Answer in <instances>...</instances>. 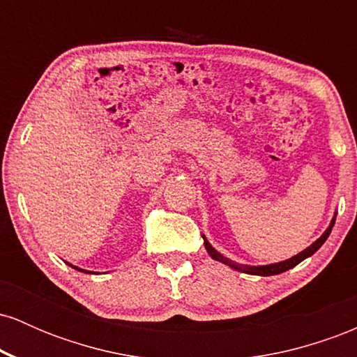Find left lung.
<instances>
[{
  "mask_svg": "<svg viewBox=\"0 0 357 357\" xmlns=\"http://www.w3.org/2000/svg\"><path fill=\"white\" fill-rule=\"evenodd\" d=\"M334 223H335V218L333 220V223H331V227L327 228L326 233H324V235L321 236V238H319L317 241H315V243L310 245L309 248H305L304 252H301V253H298V255L292 257V258H289V260H285V261H280V264H273V265H264V267H241V265H236V264H233V261L228 260V258H225L223 255H220V253L216 252V250L213 248L211 245L208 243L206 240H204V236H203V240H204V248H206V252L210 253L211 258H215V260H218V261H223V264L230 265V267L236 268V270H245V272H247V273H252V275H277V273L287 272V270L294 268V267H296V265L301 264L302 260H305L307 257L314 255V253L317 252V250L322 247V245H324V241H326L327 238H329L331 231H333V227H334Z\"/></svg>",
  "mask_w": 357,
  "mask_h": 357,
  "instance_id": "1",
  "label": "left lung"
}]
</instances>
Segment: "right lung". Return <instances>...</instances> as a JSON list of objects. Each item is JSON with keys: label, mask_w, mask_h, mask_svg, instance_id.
Masks as SVG:
<instances>
[{"label": "right lung", "mask_w": 357, "mask_h": 357, "mask_svg": "<svg viewBox=\"0 0 357 357\" xmlns=\"http://www.w3.org/2000/svg\"><path fill=\"white\" fill-rule=\"evenodd\" d=\"M77 268V267H75ZM77 270H80V268H77ZM80 272H84V270H80Z\"/></svg>", "instance_id": "right-lung-1"}]
</instances>
